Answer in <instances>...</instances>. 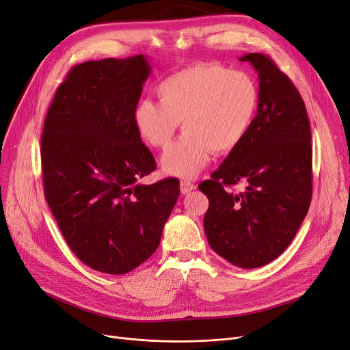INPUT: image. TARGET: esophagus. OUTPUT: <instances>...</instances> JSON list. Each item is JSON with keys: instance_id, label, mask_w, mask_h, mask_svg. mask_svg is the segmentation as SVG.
<instances>
[{"instance_id": "esophagus-1", "label": "esophagus", "mask_w": 350, "mask_h": 350, "mask_svg": "<svg viewBox=\"0 0 350 350\" xmlns=\"http://www.w3.org/2000/svg\"><path fill=\"white\" fill-rule=\"evenodd\" d=\"M196 186L190 183L189 180H182V183H180V190H182L183 195H187V193H190L191 190H195Z\"/></svg>"}]
</instances>
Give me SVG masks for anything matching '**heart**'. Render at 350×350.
<instances>
[{
  "instance_id": "b5f03b06",
  "label": "heart",
  "mask_w": 350,
  "mask_h": 350,
  "mask_svg": "<svg viewBox=\"0 0 350 350\" xmlns=\"http://www.w3.org/2000/svg\"><path fill=\"white\" fill-rule=\"evenodd\" d=\"M155 92L159 102H138L134 124L144 142L163 150L182 122L185 135L161 157L163 170L180 178L196 177L213 152L237 150L250 133L260 102L250 73L219 63H199L172 73Z\"/></svg>"
}]
</instances>
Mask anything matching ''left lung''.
Wrapping results in <instances>:
<instances>
[{
  "mask_svg": "<svg viewBox=\"0 0 350 350\" xmlns=\"http://www.w3.org/2000/svg\"><path fill=\"white\" fill-rule=\"evenodd\" d=\"M260 79V102L248 135L228 154L208 182L203 226L211 248L237 267L251 269L287 250L312 202V129L304 102L271 57L250 53ZM238 183L242 193L228 187Z\"/></svg>",
  "mask_w": 350,
  "mask_h": 350,
  "instance_id": "left-lung-1",
  "label": "left lung"
}]
</instances>
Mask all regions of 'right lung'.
Masks as SVG:
<instances>
[{
  "label": "right lung",
  "instance_id": "obj_1",
  "mask_svg": "<svg viewBox=\"0 0 350 350\" xmlns=\"http://www.w3.org/2000/svg\"><path fill=\"white\" fill-rule=\"evenodd\" d=\"M146 56L76 64L57 88L42 134L44 196L73 254L105 274H126L159 248L180 195L155 170L134 112L150 76Z\"/></svg>",
  "mask_w": 350,
  "mask_h": 350
}]
</instances>
